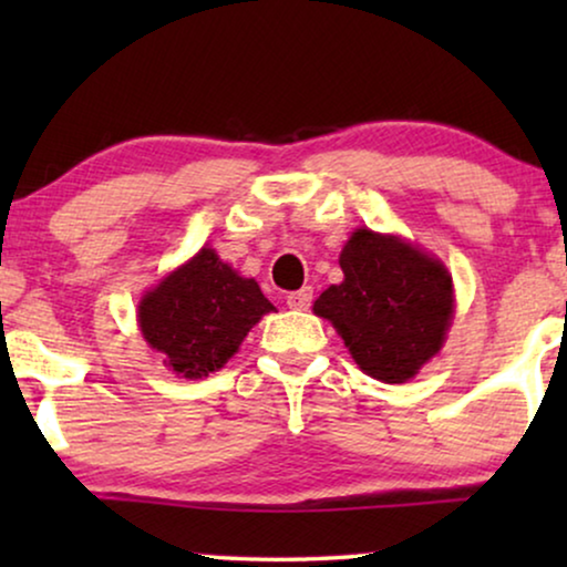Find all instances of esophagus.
Returning a JSON list of instances; mask_svg holds the SVG:
<instances>
[{
	"label": "esophagus",
	"mask_w": 567,
	"mask_h": 567,
	"mask_svg": "<svg viewBox=\"0 0 567 567\" xmlns=\"http://www.w3.org/2000/svg\"><path fill=\"white\" fill-rule=\"evenodd\" d=\"M286 305H289L291 309H309V307H312V289L305 286V289L291 291L289 297H286Z\"/></svg>",
	"instance_id": "esophagus-1"
}]
</instances>
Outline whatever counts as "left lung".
Masks as SVG:
<instances>
[{"mask_svg":"<svg viewBox=\"0 0 567 567\" xmlns=\"http://www.w3.org/2000/svg\"><path fill=\"white\" fill-rule=\"evenodd\" d=\"M343 284L315 301L369 377L402 384L444 346L454 315L446 266L394 235L355 229L340 252Z\"/></svg>","mask_w":567,"mask_h":567,"instance_id":"8db88e82","label":"left lung"}]
</instances>
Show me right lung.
Wrapping results in <instances>:
<instances>
[{
	"instance_id": "obj_1",
	"label": "right lung",
	"mask_w": 567,
	"mask_h": 567,
	"mask_svg": "<svg viewBox=\"0 0 567 567\" xmlns=\"http://www.w3.org/2000/svg\"><path fill=\"white\" fill-rule=\"evenodd\" d=\"M268 312L274 305L255 278H243L212 247H200L144 293L136 317L146 343L175 374L200 379L219 371Z\"/></svg>"
}]
</instances>
